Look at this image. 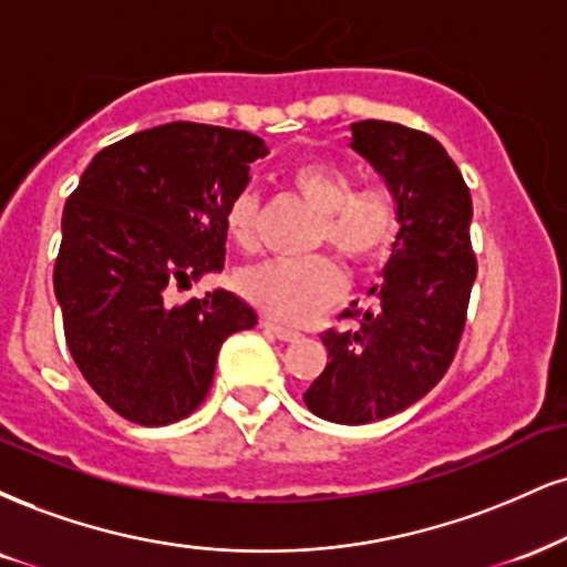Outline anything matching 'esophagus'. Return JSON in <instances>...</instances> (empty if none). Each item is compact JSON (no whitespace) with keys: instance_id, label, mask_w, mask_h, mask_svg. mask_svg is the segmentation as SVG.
Wrapping results in <instances>:
<instances>
[{"instance_id":"obj_1","label":"esophagus","mask_w":567,"mask_h":567,"mask_svg":"<svg viewBox=\"0 0 567 567\" xmlns=\"http://www.w3.org/2000/svg\"><path fill=\"white\" fill-rule=\"evenodd\" d=\"M261 327H264L266 332H271V336H275L277 340H285V343H288V340L301 338V332H298V330H290V327H282V324L271 322V319H264Z\"/></svg>"}]
</instances>
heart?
<instances>
[{"label": "heart", "mask_w": 567, "mask_h": 567, "mask_svg": "<svg viewBox=\"0 0 567 567\" xmlns=\"http://www.w3.org/2000/svg\"><path fill=\"white\" fill-rule=\"evenodd\" d=\"M290 184L319 216V240L353 266L383 256L395 235V208L383 189L353 193V176L338 163L309 161L290 172ZM258 197L243 189L227 208V231L243 248L256 237ZM237 290L269 319L301 324L330 309L343 292V275L327 256L303 261L271 258L237 275Z\"/></svg>", "instance_id": "1"}]
</instances>
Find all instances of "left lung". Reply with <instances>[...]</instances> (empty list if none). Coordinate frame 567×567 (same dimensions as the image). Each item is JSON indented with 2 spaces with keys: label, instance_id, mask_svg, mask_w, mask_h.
Masks as SVG:
<instances>
[{
  "label": "left lung",
  "instance_id": "8db88e82",
  "mask_svg": "<svg viewBox=\"0 0 567 567\" xmlns=\"http://www.w3.org/2000/svg\"><path fill=\"white\" fill-rule=\"evenodd\" d=\"M351 150L383 176L399 231L380 282L367 290L370 309H346L357 324L322 336L330 361L303 401L322 420L367 425L404 412L446 374L478 266L470 189L439 140L391 121H359Z\"/></svg>",
  "mask_w": 567,
  "mask_h": 567
}]
</instances>
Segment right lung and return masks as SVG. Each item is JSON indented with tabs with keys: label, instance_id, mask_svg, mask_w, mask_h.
<instances>
[{
	"label": "right lung",
	"instance_id": "add662e5",
	"mask_svg": "<svg viewBox=\"0 0 567 567\" xmlns=\"http://www.w3.org/2000/svg\"><path fill=\"white\" fill-rule=\"evenodd\" d=\"M266 153L248 132L172 121L100 150L68 197L54 298L68 351L121 417H187L224 340L256 327L235 292L172 306L168 290L224 269L227 208Z\"/></svg>",
	"mask_w": 567,
	"mask_h": 567
}]
</instances>
